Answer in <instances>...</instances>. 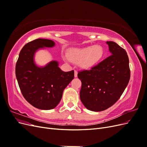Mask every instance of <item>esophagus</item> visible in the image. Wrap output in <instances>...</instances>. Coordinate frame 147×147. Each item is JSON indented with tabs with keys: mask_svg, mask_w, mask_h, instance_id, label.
I'll list each match as a JSON object with an SVG mask.
<instances>
[{
	"mask_svg": "<svg viewBox=\"0 0 147 147\" xmlns=\"http://www.w3.org/2000/svg\"><path fill=\"white\" fill-rule=\"evenodd\" d=\"M77 75H78L77 71V70H75V72H74V76H75V77H77Z\"/></svg>",
	"mask_w": 147,
	"mask_h": 147,
	"instance_id": "obj_1",
	"label": "esophagus"
}]
</instances>
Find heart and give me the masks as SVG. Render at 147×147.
<instances>
[{
    "label": "heart",
    "mask_w": 147,
    "mask_h": 147,
    "mask_svg": "<svg viewBox=\"0 0 147 147\" xmlns=\"http://www.w3.org/2000/svg\"><path fill=\"white\" fill-rule=\"evenodd\" d=\"M104 50L100 45L89 46L83 48L74 49L69 52V59L80 64L83 68L90 69L103 58Z\"/></svg>",
    "instance_id": "obj_1"
}]
</instances>
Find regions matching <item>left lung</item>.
<instances>
[{"mask_svg":"<svg viewBox=\"0 0 147 147\" xmlns=\"http://www.w3.org/2000/svg\"><path fill=\"white\" fill-rule=\"evenodd\" d=\"M107 43L112 55L90 70L78 74L82 82L81 101L86 109L94 112L112 106L122 95L130 79L126 51L114 42Z\"/></svg>","mask_w":147,"mask_h":147,"instance_id":"1","label":"left lung"}]
</instances>
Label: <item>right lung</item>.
<instances>
[{"label": "right lung", "instance_id": "1", "mask_svg": "<svg viewBox=\"0 0 147 147\" xmlns=\"http://www.w3.org/2000/svg\"><path fill=\"white\" fill-rule=\"evenodd\" d=\"M51 40L38 38L23 47L16 64L15 73L22 94L34 107L51 110L59 103L64 89L74 78V71L63 72L58 63L53 61L39 67L34 56L39 48L53 47Z\"/></svg>", "mask_w": 147, "mask_h": 147}]
</instances>
